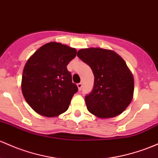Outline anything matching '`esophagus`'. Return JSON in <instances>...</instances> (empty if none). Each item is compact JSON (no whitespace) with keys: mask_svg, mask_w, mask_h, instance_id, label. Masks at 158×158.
Masks as SVG:
<instances>
[{"mask_svg":"<svg viewBox=\"0 0 158 158\" xmlns=\"http://www.w3.org/2000/svg\"><path fill=\"white\" fill-rule=\"evenodd\" d=\"M77 86H78V88H79V91H81V90H82V82L78 83Z\"/></svg>","mask_w":158,"mask_h":158,"instance_id":"34e87169","label":"esophagus"}]
</instances>
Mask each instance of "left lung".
I'll list each match as a JSON object with an SVG mask.
<instances>
[{
  "label": "left lung",
  "mask_w": 158,
  "mask_h": 158,
  "mask_svg": "<svg viewBox=\"0 0 158 158\" xmlns=\"http://www.w3.org/2000/svg\"><path fill=\"white\" fill-rule=\"evenodd\" d=\"M77 56L91 67L94 82L85 97L88 110L99 118L120 115L133 98L134 82L124 60L109 49L82 48Z\"/></svg>",
  "instance_id": "8db88e82"
}]
</instances>
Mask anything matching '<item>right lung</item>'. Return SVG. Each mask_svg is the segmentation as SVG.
I'll list each match as a JSON object with an SVG mask.
<instances>
[{"instance_id":"obj_1","label":"right lung","mask_w":158,"mask_h":158,"mask_svg":"<svg viewBox=\"0 0 158 158\" xmlns=\"http://www.w3.org/2000/svg\"><path fill=\"white\" fill-rule=\"evenodd\" d=\"M76 55L75 48L51 42L41 46L27 60L22 91L27 103L40 115L55 117L67 110L78 91L67 68Z\"/></svg>"}]
</instances>
